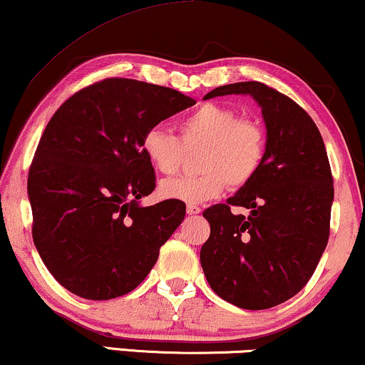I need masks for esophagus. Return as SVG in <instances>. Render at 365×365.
Masks as SVG:
<instances>
[{
	"label": "esophagus",
	"mask_w": 365,
	"mask_h": 365,
	"mask_svg": "<svg viewBox=\"0 0 365 365\" xmlns=\"http://www.w3.org/2000/svg\"><path fill=\"white\" fill-rule=\"evenodd\" d=\"M186 211H187V215H197L201 211V208H200V206H196V205H187Z\"/></svg>",
	"instance_id": "obj_1"
}]
</instances>
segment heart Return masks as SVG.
<instances>
[{
	"mask_svg": "<svg viewBox=\"0 0 365 365\" xmlns=\"http://www.w3.org/2000/svg\"><path fill=\"white\" fill-rule=\"evenodd\" d=\"M179 137L162 127L142 135L140 148L162 175H174L181 168L186 148H200L197 175L175 178L160 184L165 200L203 203L227 190H240L254 181L267 155V135L257 120L240 116L235 108L205 103L178 121Z\"/></svg>",
	"mask_w": 365,
	"mask_h": 365,
	"instance_id": "heart-1",
	"label": "heart"
}]
</instances>
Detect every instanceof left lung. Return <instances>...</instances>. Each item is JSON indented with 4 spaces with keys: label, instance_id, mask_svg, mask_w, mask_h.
<instances>
[{
    "label": "left lung",
    "instance_id": "obj_1",
    "mask_svg": "<svg viewBox=\"0 0 365 365\" xmlns=\"http://www.w3.org/2000/svg\"><path fill=\"white\" fill-rule=\"evenodd\" d=\"M250 94L262 108L267 155L254 181L210 206L200 259L211 289L244 309H267L303 289L330 237L334 178L325 143L307 111L259 81L220 86L205 98ZM251 210L244 217L232 207Z\"/></svg>",
    "mask_w": 365,
    "mask_h": 365
}]
</instances>
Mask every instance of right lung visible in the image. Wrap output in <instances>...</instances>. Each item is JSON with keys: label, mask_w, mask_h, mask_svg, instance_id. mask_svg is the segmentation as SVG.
Segmentation results:
<instances>
[{"label": "right lung", "mask_w": 365, "mask_h": 365, "mask_svg": "<svg viewBox=\"0 0 365 365\" xmlns=\"http://www.w3.org/2000/svg\"><path fill=\"white\" fill-rule=\"evenodd\" d=\"M195 103L165 86L106 78L53 113L31 160L29 197L34 244L58 284L103 301L147 277L186 205L137 203L155 190L142 135Z\"/></svg>", "instance_id": "right-lung-1"}]
</instances>
